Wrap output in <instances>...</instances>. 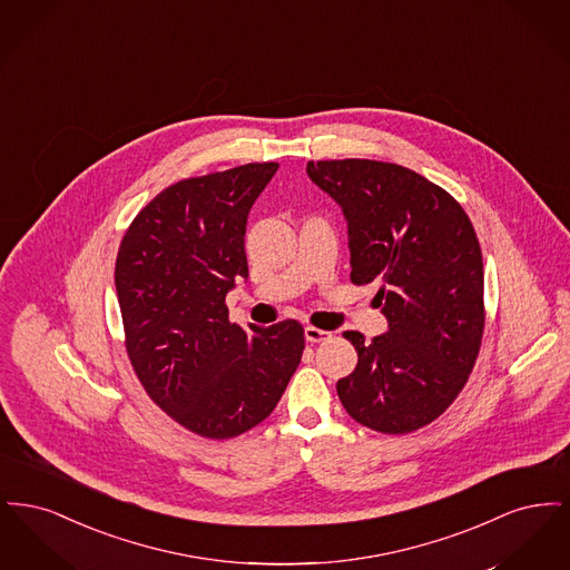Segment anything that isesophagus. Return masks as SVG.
<instances>
[{
    "label": "esophagus",
    "instance_id": "1",
    "mask_svg": "<svg viewBox=\"0 0 570 570\" xmlns=\"http://www.w3.org/2000/svg\"><path fill=\"white\" fill-rule=\"evenodd\" d=\"M305 340L312 344H321V342H328L331 333L325 328H316V326H305Z\"/></svg>",
    "mask_w": 570,
    "mask_h": 570
}]
</instances>
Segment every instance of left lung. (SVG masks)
<instances>
[{
  "instance_id": "left-lung-1",
  "label": "left lung",
  "mask_w": 570,
  "mask_h": 570,
  "mask_svg": "<svg viewBox=\"0 0 570 570\" xmlns=\"http://www.w3.org/2000/svg\"><path fill=\"white\" fill-rule=\"evenodd\" d=\"M309 179L348 222L351 279L379 282L389 331L337 380L342 406L382 434H410L455 402L476 363L483 326V254L460 203L406 166L376 160L307 163Z\"/></svg>"
}]
</instances>
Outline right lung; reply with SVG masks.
Here are the masks:
<instances>
[{
    "instance_id": "obj_1",
    "label": "right lung",
    "mask_w": 570,
    "mask_h": 570,
    "mask_svg": "<svg viewBox=\"0 0 570 570\" xmlns=\"http://www.w3.org/2000/svg\"><path fill=\"white\" fill-rule=\"evenodd\" d=\"M277 163L190 177L160 191L126 230L115 286L126 351L147 395L194 434L226 440L265 421L305 348L297 321H228L247 277L245 224Z\"/></svg>"
}]
</instances>
